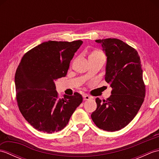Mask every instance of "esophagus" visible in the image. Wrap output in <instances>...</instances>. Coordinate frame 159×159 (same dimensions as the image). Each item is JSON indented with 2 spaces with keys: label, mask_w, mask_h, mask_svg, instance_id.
Listing matches in <instances>:
<instances>
[{
  "label": "esophagus",
  "mask_w": 159,
  "mask_h": 159,
  "mask_svg": "<svg viewBox=\"0 0 159 159\" xmlns=\"http://www.w3.org/2000/svg\"><path fill=\"white\" fill-rule=\"evenodd\" d=\"M92 98V97L89 96V95H87V94H84L83 95V100H89Z\"/></svg>",
  "instance_id": "1"
}]
</instances>
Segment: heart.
<instances>
[{
    "label": "heart",
    "mask_w": 159,
    "mask_h": 159,
    "mask_svg": "<svg viewBox=\"0 0 159 159\" xmlns=\"http://www.w3.org/2000/svg\"><path fill=\"white\" fill-rule=\"evenodd\" d=\"M93 54H97V55H103L102 52H94Z\"/></svg>",
    "instance_id": "obj_1"
}]
</instances>
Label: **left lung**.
I'll use <instances>...</instances> for the list:
<instances>
[{"mask_svg": "<svg viewBox=\"0 0 159 159\" xmlns=\"http://www.w3.org/2000/svg\"><path fill=\"white\" fill-rule=\"evenodd\" d=\"M107 56L106 82L112 87L106 100L96 99L97 109L92 119L100 129L116 131L135 117L146 96L139 54L133 47L116 38L96 40Z\"/></svg>", "mask_w": 159, "mask_h": 159, "instance_id": "obj_1", "label": "left lung"}]
</instances>
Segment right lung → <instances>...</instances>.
Segmentation results:
<instances>
[{
  "instance_id": "add662e5",
  "label": "right lung",
  "mask_w": 159,
  "mask_h": 159,
  "mask_svg": "<svg viewBox=\"0 0 159 159\" xmlns=\"http://www.w3.org/2000/svg\"><path fill=\"white\" fill-rule=\"evenodd\" d=\"M83 43L48 41L26 52L15 74L20 113L36 130L54 133L63 129L83 102L78 92L60 98L54 80L66 76L71 60Z\"/></svg>"
}]
</instances>
